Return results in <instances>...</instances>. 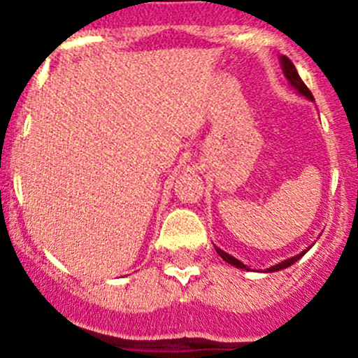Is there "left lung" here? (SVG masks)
I'll return each mask as SVG.
<instances>
[{
  "label": "left lung",
  "mask_w": 358,
  "mask_h": 358,
  "mask_svg": "<svg viewBox=\"0 0 358 358\" xmlns=\"http://www.w3.org/2000/svg\"><path fill=\"white\" fill-rule=\"evenodd\" d=\"M280 67H282V72H284V76H286V79H287V83H289L291 88H294L296 92L299 93V95L305 96V99L312 100V102H313V95H312V92H310V90L306 88V85H305V83L301 81V78H299L298 71H296V67L292 66V62H291L289 59H287V57L280 55ZM215 249H216V252H218V255L222 256V258L225 259L227 263H230V265H234V266H236V268H241V270H251V268H249L248 265H244L243 262H239V259H237V258H234L232 255H229V252H225V251H223V249H220V248H216V246H215ZM308 249H310V248H306L305 251H301V252H299V255L291 256V258H287V259H284V262L277 263V265L270 266V268H266L265 272H266V273H268V272H279V270L287 268V266H291L292 263L298 262V259L301 258V256L305 255V252L308 251Z\"/></svg>",
  "instance_id": "left-lung-1"
}]
</instances>
